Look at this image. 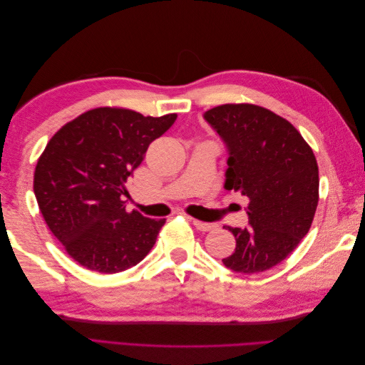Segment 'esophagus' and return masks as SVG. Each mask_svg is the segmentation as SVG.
<instances>
[{
  "mask_svg": "<svg viewBox=\"0 0 365 365\" xmlns=\"http://www.w3.org/2000/svg\"><path fill=\"white\" fill-rule=\"evenodd\" d=\"M193 225L200 231H212V230L216 228V224L202 222V220H196V219H193Z\"/></svg>",
  "mask_w": 365,
  "mask_h": 365,
  "instance_id": "obj_1",
  "label": "esophagus"
}]
</instances>
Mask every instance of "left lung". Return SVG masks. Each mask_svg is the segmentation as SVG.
Masks as SVG:
<instances>
[{"mask_svg":"<svg viewBox=\"0 0 365 365\" xmlns=\"http://www.w3.org/2000/svg\"><path fill=\"white\" fill-rule=\"evenodd\" d=\"M204 120L227 149L225 190L247 196L248 227L231 228L227 268L257 274L283 262L307 235L318 205L312 149L288 120L257 105H220Z\"/></svg>","mask_w":365,"mask_h":365,"instance_id":"1","label":"left lung"}]
</instances>
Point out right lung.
<instances>
[{
    "instance_id": "obj_1",
    "label": "right lung",
    "mask_w": 365,
    "mask_h": 365,
    "mask_svg": "<svg viewBox=\"0 0 365 365\" xmlns=\"http://www.w3.org/2000/svg\"><path fill=\"white\" fill-rule=\"evenodd\" d=\"M176 114L97 108L62 126L38 160L33 190L51 233L86 269L115 274L155 245L165 219L126 212V182Z\"/></svg>"
}]
</instances>
